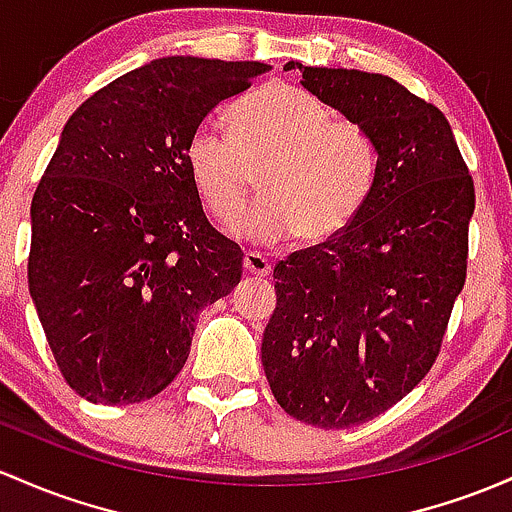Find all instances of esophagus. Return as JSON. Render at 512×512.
<instances>
[{
    "label": "esophagus",
    "instance_id": "esophagus-1",
    "mask_svg": "<svg viewBox=\"0 0 512 512\" xmlns=\"http://www.w3.org/2000/svg\"><path fill=\"white\" fill-rule=\"evenodd\" d=\"M243 267L247 274H255V277H267L272 272V265H269L267 257H262L260 252H245Z\"/></svg>",
    "mask_w": 512,
    "mask_h": 512
}]
</instances>
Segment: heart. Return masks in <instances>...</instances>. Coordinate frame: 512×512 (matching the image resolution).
<instances>
[{
	"label": "heart",
	"instance_id": "heart-1",
	"mask_svg": "<svg viewBox=\"0 0 512 512\" xmlns=\"http://www.w3.org/2000/svg\"><path fill=\"white\" fill-rule=\"evenodd\" d=\"M228 123L233 138L204 123L184 148L196 194L218 223L260 243L299 233L320 245L364 209L379 165L372 138L306 89L262 84L230 106ZM262 166L266 199L238 222Z\"/></svg>",
	"mask_w": 512,
	"mask_h": 512
}]
</instances>
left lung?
<instances>
[{"label":"left lung","instance_id":"8db88e82","mask_svg":"<svg viewBox=\"0 0 512 512\" xmlns=\"http://www.w3.org/2000/svg\"><path fill=\"white\" fill-rule=\"evenodd\" d=\"M301 84L372 138L364 209L328 243L274 267L262 335L274 398L325 430L367 423L430 372L466 279L474 182L437 106L386 75L306 67Z\"/></svg>","mask_w":512,"mask_h":512}]
</instances>
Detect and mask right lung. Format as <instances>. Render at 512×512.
<instances>
[{"label":"right lung","instance_id":"right-lung-1","mask_svg":"<svg viewBox=\"0 0 512 512\" xmlns=\"http://www.w3.org/2000/svg\"><path fill=\"white\" fill-rule=\"evenodd\" d=\"M272 67L170 55L94 92L65 123L31 201L28 291L82 398H153L182 372L201 308L243 252L206 221L184 148L221 101Z\"/></svg>","mask_w":512,"mask_h":512}]
</instances>
